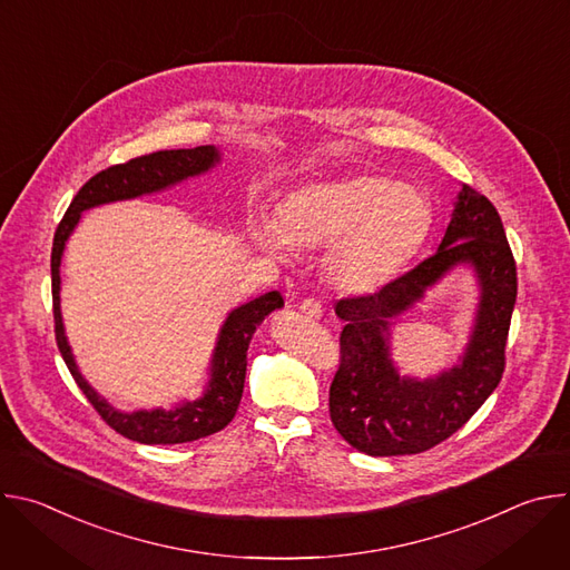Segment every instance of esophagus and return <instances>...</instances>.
<instances>
[{
  "label": "esophagus",
  "mask_w": 570,
  "mask_h": 570,
  "mask_svg": "<svg viewBox=\"0 0 570 570\" xmlns=\"http://www.w3.org/2000/svg\"><path fill=\"white\" fill-rule=\"evenodd\" d=\"M299 311H302L306 317H311V320H320V317H322V304H320L317 299H313V297L304 299V302L299 304Z\"/></svg>",
  "instance_id": "34e87169"
}]
</instances>
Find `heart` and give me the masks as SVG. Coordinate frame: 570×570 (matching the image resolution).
<instances>
[{
  "instance_id": "1",
  "label": "heart",
  "mask_w": 570,
  "mask_h": 570,
  "mask_svg": "<svg viewBox=\"0 0 570 570\" xmlns=\"http://www.w3.org/2000/svg\"><path fill=\"white\" fill-rule=\"evenodd\" d=\"M433 227L429 196L376 174L311 183L279 218H257L253 238L279 262L295 248H330L324 273L347 295H370L394 282L422 250Z\"/></svg>"
}]
</instances>
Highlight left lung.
Segmentation results:
<instances>
[{
  "instance_id": "obj_1",
  "label": "left lung",
  "mask_w": 570,
  "mask_h": 570,
  "mask_svg": "<svg viewBox=\"0 0 570 570\" xmlns=\"http://www.w3.org/2000/svg\"><path fill=\"white\" fill-rule=\"evenodd\" d=\"M469 265L479 304L470 343L459 363L435 377L397 372L389 352L395 320L449 272ZM517 302V264L497 207L462 185L433 257L374 295L336 304L345 322L341 367L330 387L336 431L354 449L383 458L433 449L462 429L505 370V341Z\"/></svg>"
}]
</instances>
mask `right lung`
I'll return each instance as SVG.
<instances>
[{
    "label": "right lung",
    "instance_id": "1",
    "mask_svg": "<svg viewBox=\"0 0 570 570\" xmlns=\"http://www.w3.org/2000/svg\"><path fill=\"white\" fill-rule=\"evenodd\" d=\"M220 161V150L216 146L157 150L150 155L135 157L126 165L110 167L95 178H90L73 196L67 207L56 234L51 250V295H53V320H56V343L69 367L73 381L83 390L88 401L108 426L119 435L139 444H183L207 438L225 429L240 403L243 383H246L248 347L259 324L277 308L284 299L277 291L264 293L246 304L232 308L223 322L216 338V347L209 361V379L203 396L196 401H180L174 409H153L124 413L108 403L88 379L80 374L76 358L71 354L69 341L65 336V324L60 313V262L67 246V238L76 229L80 214L117 200H132L139 196H150L167 191L189 178L212 171Z\"/></svg>",
    "mask_w": 570,
    "mask_h": 570
}]
</instances>
